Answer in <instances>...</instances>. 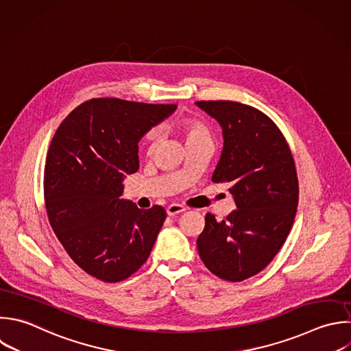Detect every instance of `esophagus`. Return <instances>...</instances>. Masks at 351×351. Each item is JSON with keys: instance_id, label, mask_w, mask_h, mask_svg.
<instances>
[{"instance_id": "obj_1", "label": "esophagus", "mask_w": 351, "mask_h": 351, "mask_svg": "<svg viewBox=\"0 0 351 351\" xmlns=\"http://www.w3.org/2000/svg\"><path fill=\"white\" fill-rule=\"evenodd\" d=\"M166 211H167V215L174 217V215H177V214H181V213L186 211V207H184L182 204H178V203H173V204L167 206Z\"/></svg>"}]
</instances>
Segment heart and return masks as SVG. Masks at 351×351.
Here are the masks:
<instances>
[{
	"instance_id": "b5f03b06",
	"label": "heart",
	"mask_w": 351,
	"mask_h": 351,
	"mask_svg": "<svg viewBox=\"0 0 351 351\" xmlns=\"http://www.w3.org/2000/svg\"><path fill=\"white\" fill-rule=\"evenodd\" d=\"M178 129L182 133V136L185 137L186 144H192V143H197V141H211V133L210 129L207 128V125L199 119L195 118H185L181 119L178 122ZM158 138V130L156 129H151L145 133L144 136V141L148 147V149H152V147L155 145Z\"/></svg>"
}]
</instances>
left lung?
I'll use <instances>...</instances> for the list:
<instances>
[{
  "mask_svg": "<svg viewBox=\"0 0 351 351\" xmlns=\"http://www.w3.org/2000/svg\"><path fill=\"white\" fill-rule=\"evenodd\" d=\"M196 106L222 128L223 149L211 181L230 184L237 207L221 222L206 214L197 251L211 273L237 282L263 270L287 240L299 199L295 162L262 111L229 100Z\"/></svg>",
  "mask_w": 351,
  "mask_h": 351,
  "instance_id": "8db88e82",
  "label": "left lung"
}]
</instances>
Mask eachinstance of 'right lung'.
<instances>
[{
  "label": "right lung",
  "instance_id": "1",
  "mask_svg": "<svg viewBox=\"0 0 351 351\" xmlns=\"http://www.w3.org/2000/svg\"><path fill=\"white\" fill-rule=\"evenodd\" d=\"M177 108L92 99L58 128L47 155L44 197L49 223L88 274L118 282L148 259L166 219L162 206L121 199L125 174L138 170V141Z\"/></svg>",
  "mask_w": 351,
  "mask_h": 351
}]
</instances>
